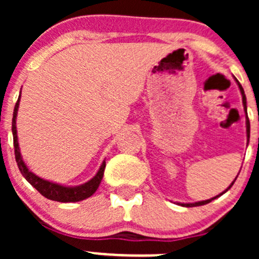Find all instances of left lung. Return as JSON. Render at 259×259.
<instances>
[{
	"mask_svg": "<svg viewBox=\"0 0 259 259\" xmlns=\"http://www.w3.org/2000/svg\"><path fill=\"white\" fill-rule=\"evenodd\" d=\"M236 81H237V83H238V88H239V90H241V94H242V101H243V108H244V113H245V126H247V142H249V134H250V125H249V119H248V115H247V99H245V95H244V90H243V88H242V85L241 83H239V81L236 79ZM238 177V176H237ZM237 179V178H236ZM236 179L233 180V182H232V184L229 185L228 188H227L226 190H224L223 193H221V194H218V195H215V197H213V198H210V199H207V200H202V202H195V203H179L180 205H182V207H199V205H204V204H208V203H210L211 200H214V199H217V198L218 197H221V195H223L224 193L226 192H228V189H231V187L232 185H233V183L236 182Z\"/></svg>",
	"mask_w": 259,
	"mask_h": 259,
	"instance_id": "1",
	"label": "left lung"
}]
</instances>
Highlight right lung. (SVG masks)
Listing matches in <instances>:
<instances>
[{"mask_svg": "<svg viewBox=\"0 0 259 259\" xmlns=\"http://www.w3.org/2000/svg\"><path fill=\"white\" fill-rule=\"evenodd\" d=\"M20 98H21V91L20 96H18V100L15 105L14 109V117H12V135H14V148H15V158H16V163L20 169L21 174L25 177V179L32 185L33 188L40 192V194H42L44 197L48 198V199L56 200V202L61 203H75L80 202V200L86 199V198L91 197L94 193L96 192V189L100 185L101 180L104 177V170H105L106 163L105 160L103 161L101 166L99 168L98 173L95 174L93 179H90L89 182H86L85 184L76 185V187H65V185L57 184V183L50 182V180H45L40 177H37L36 174H33L32 171L28 170L27 165L23 161L22 155H21L20 146H18V138H17V129H16V117H17V111H18V105H20Z\"/></svg>", "mask_w": 259, "mask_h": 259, "instance_id": "obj_1", "label": "right lung"}]
</instances>
